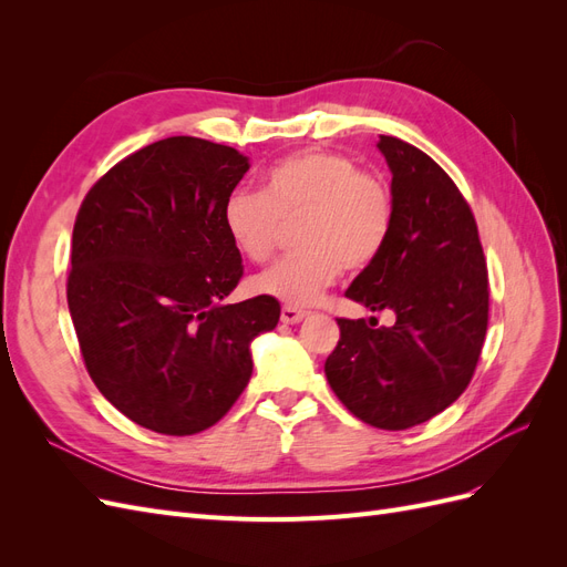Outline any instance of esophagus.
Returning a JSON list of instances; mask_svg holds the SVG:
<instances>
[{"mask_svg":"<svg viewBox=\"0 0 567 567\" xmlns=\"http://www.w3.org/2000/svg\"><path fill=\"white\" fill-rule=\"evenodd\" d=\"M305 317H307V312H305V310H298V307L286 305L284 310H281V321H284V323H300Z\"/></svg>","mask_w":567,"mask_h":567,"instance_id":"1","label":"esophagus"}]
</instances>
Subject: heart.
Returning a JSON list of instances; mask_svg holds the SVG:
<instances>
[{"label": "heart", "mask_w": 567, "mask_h": 567, "mask_svg": "<svg viewBox=\"0 0 567 567\" xmlns=\"http://www.w3.org/2000/svg\"><path fill=\"white\" fill-rule=\"evenodd\" d=\"M293 246L250 288L290 307L317 302L340 271H367L385 250L394 200L390 186L333 151H300L274 163L262 192L236 188L221 205V225L234 248L262 265L279 246L281 225H293Z\"/></svg>", "instance_id": "heart-1"}]
</instances>
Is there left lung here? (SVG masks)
Masks as SVG:
<instances>
[{"label": "left lung", "instance_id": "obj_1", "mask_svg": "<svg viewBox=\"0 0 567 567\" xmlns=\"http://www.w3.org/2000/svg\"><path fill=\"white\" fill-rule=\"evenodd\" d=\"M392 173L390 241L346 296L375 317L338 319L340 340L323 364L336 398L383 431L425 423L468 388L483 350L489 284L475 217L450 175L416 146L381 134Z\"/></svg>", "mask_w": 567, "mask_h": 567}]
</instances>
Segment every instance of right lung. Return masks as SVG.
Listing matches in <instances>:
<instances>
[{"instance_id": "add662e5", "label": "right lung", "mask_w": 567, "mask_h": 567, "mask_svg": "<svg viewBox=\"0 0 567 567\" xmlns=\"http://www.w3.org/2000/svg\"><path fill=\"white\" fill-rule=\"evenodd\" d=\"M231 146L167 136L113 165L73 229L68 310L94 385L163 435L215 425L250 381L279 300L227 305L244 277L221 205L248 173Z\"/></svg>"}]
</instances>
